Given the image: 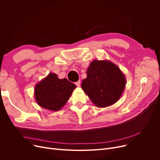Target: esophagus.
Here are the masks:
<instances>
[{
  "label": "esophagus",
  "mask_w": 160,
  "mask_h": 160,
  "mask_svg": "<svg viewBox=\"0 0 160 160\" xmlns=\"http://www.w3.org/2000/svg\"><path fill=\"white\" fill-rule=\"evenodd\" d=\"M75 85L78 87H80V81H78L77 82H75Z\"/></svg>",
  "instance_id": "esophagus-1"
}]
</instances>
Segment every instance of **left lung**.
I'll return each mask as SVG.
<instances>
[{
	"instance_id": "1",
	"label": "left lung",
	"mask_w": 160,
	"mask_h": 160,
	"mask_svg": "<svg viewBox=\"0 0 160 160\" xmlns=\"http://www.w3.org/2000/svg\"><path fill=\"white\" fill-rule=\"evenodd\" d=\"M126 77L118 66L109 60H93L87 70L82 88L97 107L117 102L126 86Z\"/></svg>"
}]
</instances>
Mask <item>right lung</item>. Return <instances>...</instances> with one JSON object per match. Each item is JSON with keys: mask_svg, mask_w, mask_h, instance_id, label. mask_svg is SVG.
<instances>
[{"mask_svg": "<svg viewBox=\"0 0 160 160\" xmlns=\"http://www.w3.org/2000/svg\"><path fill=\"white\" fill-rule=\"evenodd\" d=\"M75 88L73 83L51 72L36 85L34 97L39 106L56 112L64 106Z\"/></svg>", "mask_w": 160, "mask_h": 160, "instance_id": "obj_1", "label": "right lung"}]
</instances>
